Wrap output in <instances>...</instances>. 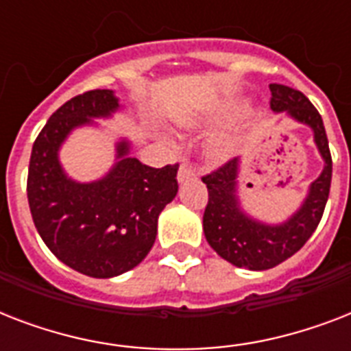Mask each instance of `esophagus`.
Segmentation results:
<instances>
[{
    "instance_id": "esophagus-1",
    "label": "esophagus",
    "mask_w": 351,
    "mask_h": 351,
    "mask_svg": "<svg viewBox=\"0 0 351 351\" xmlns=\"http://www.w3.org/2000/svg\"><path fill=\"white\" fill-rule=\"evenodd\" d=\"M195 178V171L189 164H182L180 169H178V182H187Z\"/></svg>"
}]
</instances>
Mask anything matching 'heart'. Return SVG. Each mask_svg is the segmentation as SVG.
<instances>
[{
	"instance_id": "b5f03b06",
	"label": "heart",
	"mask_w": 351,
	"mask_h": 351,
	"mask_svg": "<svg viewBox=\"0 0 351 351\" xmlns=\"http://www.w3.org/2000/svg\"><path fill=\"white\" fill-rule=\"evenodd\" d=\"M231 147H233L231 140H228V138H222V140H217V142L213 143V153L219 154V156H222V154L230 153Z\"/></svg>"
}]
</instances>
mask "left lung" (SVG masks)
Segmentation results:
<instances>
[{
    "label": "left lung",
    "instance_id": "obj_1",
    "mask_svg": "<svg viewBox=\"0 0 351 351\" xmlns=\"http://www.w3.org/2000/svg\"><path fill=\"white\" fill-rule=\"evenodd\" d=\"M269 90L273 111H286L293 120L311 127L317 149L324 158V169L315 182H311L310 193L299 211L277 226L258 222L240 209L237 197L239 158L230 160L202 176L209 193L204 211L206 240L224 261L253 271L278 266L308 242L321 222L332 186V154L319 111L300 90L288 85L271 84Z\"/></svg>",
    "mask_w": 351,
    "mask_h": 351
}]
</instances>
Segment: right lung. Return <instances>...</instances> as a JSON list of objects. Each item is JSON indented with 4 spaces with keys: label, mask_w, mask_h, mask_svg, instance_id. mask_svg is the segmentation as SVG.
Instances as JSON below:
<instances>
[{
    "label": "right lung",
    "mask_w": 351,
    "mask_h": 351,
    "mask_svg": "<svg viewBox=\"0 0 351 351\" xmlns=\"http://www.w3.org/2000/svg\"><path fill=\"white\" fill-rule=\"evenodd\" d=\"M118 107L109 89L74 96L49 118L30 153L27 198L36 230L63 264L95 278L117 277L145 258L158 215L178 193V164L149 167L129 156L127 140L101 180L80 184L63 173L58 151L71 131Z\"/></svg>",
    "instance_id": "right-lung-1"
}]
</instances>
